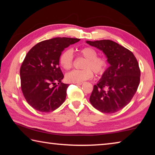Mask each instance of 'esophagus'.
Listing matches in <instances>:
<instances>
[{"label":"esophagus","mask_w":155,"mask_h":155,"mask_svg":"<svg viewBox=\"0 0 155 155\" xmlns=\"http://www.w3.org/2000/svg\"><path fill=\"white\" fill-rule=\"evenodd\" d=\"M74 84H76V85H82L83 83H76Z\"/></svg>","instance_id":"1"}]
</instances>
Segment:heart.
I'll return each instance as SVG.
<instances>
[{"instance_id": "b5f03b06", "label": "heart", "mask_w": 155, "mask_h": 155, "mask_svg": "<svg viewBox=\"0 0 155 155\" xmlns=\"http://www.w3.org/2000/svg\"><path fill=\"white\" fill-rule=\"evenodd\" d=\"M79 53L85 61L83 65V70H74L68 72L65 80L69 83H83L94 77L93 72L98 75L103 74L105 71L108 63L103 57H98V52L91 47H85L79 50ZM59 64L65 70H69L73 65V52L67 49L59 57Z\"/></svg>"}]
</instances>
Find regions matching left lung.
Listing matches in <instances>:
<instances>
[{
    "instance_id": "1",
    "label": "left lung",
    "mask_w": 155,
    "mask_h": 155,
    "mask_svg": "<svg viewBox=\"0 0 155 155\" xmlns=\"http://www.w3.org/2000/svg\"><path fill=\"white\" fill-rule=\"evenodd\" d=\"M103 51L110 66L94 89L90 101L94 108L104 114H113L130 103L140 82L137 59L129 50L109 40L86 41Z\"/></svg>"
}]
</instances>
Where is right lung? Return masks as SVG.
<instances>
[{
	"mask_svg": "<svg viewBox=\"0 0 155 155\" xmlns=\"http://www.w3.org/2000/svg\"><path fill=\"white\" fill-rule=\"evenodd\" d=\"M79 40L52 38L39 42L28 52L20 70L21 90L33 109L51 112L65 101L69 85L61 83L64 74L59 66V57L65 48Z\"/></svg>",
	"mask_w": 155,
	"mask_h": 155,
	"instance_id": "right-lung-1",
	"label": "right lung"
}]
</instances>
